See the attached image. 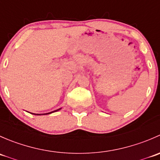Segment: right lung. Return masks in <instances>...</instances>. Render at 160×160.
<instances>
[{
  "label": "right lung",
  "instance_id": "obj_1",
  "mask_svg": "<svg viewBox=\"0 0 160 160\" xmlns=\"http://www.w3.org/2000/svg\"><path fill=\"white\" fill-rule=\"evenodd\" d=\"M60 109H62V108H59V109H57V110H56V111H52V112L46 113V114H36V115H40V114H51V113L56 112V111H59V110H60Z\"/></svg>",
  "mask_w": 160,
  "mask_h": 160
}]
</instances>
